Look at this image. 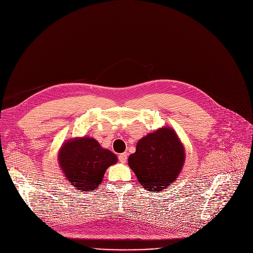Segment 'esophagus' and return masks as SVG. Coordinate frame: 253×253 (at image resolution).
<instances>
[{
	"label": "esophagus",
	"instance_id": "esophagus-1",
	"mask_svg": "<svg viewBox=\"0 0 253 253\" xmlns=\"http://www.w3.org/2000/svg\"><path fill=\"white\" fill-rule=\"evenodd\" d=\"M126 159H127L126 153H123V154H120V155H119V160H120L121 163L125 164V163L126 162Z\"/></svg>",
	"mask_w": 253,
	"mask_h": 253
}]
</instances>
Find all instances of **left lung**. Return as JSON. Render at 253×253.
<instances>
[{
    "label": "left lung",
    "mask_w": 253,
    "mask_h": 253,
    "mask_svg": "<svg viewBox=\"0 0 253 253\" xmlns=\"http://www.w3.org/2000/svg\"><path fill=\"white\" fill-rule=\"evenodd\" d=\"M185 162L184 146L175 130L163 126L141 137L128 167L148 191H163L173 183Z\"/></svg>",
    "instance_id": "1"
}]
</instances>
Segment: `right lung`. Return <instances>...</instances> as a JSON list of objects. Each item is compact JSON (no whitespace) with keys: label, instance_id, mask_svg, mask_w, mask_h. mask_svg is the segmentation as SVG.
Returning <instances> with one entry per match:
<instances>
[{"label":"right lung","instance_id":"1","mask_svg":"<svg viewBox=\"0 0 253 253\" xmlns=\"http://www.w3.org/2000/svg\"><path fill=\"white\" fill-rule=\"evenodd\" d=\"M58 162L66 179L79 190L91 191L102 182L105 172L118 163L117 156L89 136L66 140L59 149Z\"/></svg>","mask_w":253,"mask_h":253}]
</instances>
